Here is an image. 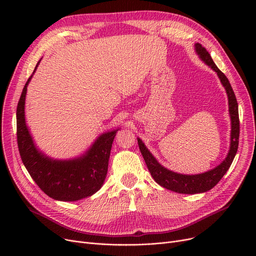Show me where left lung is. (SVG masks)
I'll list each match as a JSON object with an SVG mask.
<instances>
[{
  "label": "left lung",
  "mask_w": 256,
  "mask_h": 256,
  "mask_svg": "<svg viewBox=\"0 0 256 256\" xmlns=\"http://www.w3.org/2000/svg\"><path fill=\"white\" fill-rule=\"evenodd\" d=\"M195 48L201 60H204L218 74L221 83L223 84L227 92L228 102H230V113L232 117V145L230 150L227 154V158L218 167L210 171L201 174H195V176H184V174L172 172L170 170H167L163 166H160L156 162V160L152 156V154L148 152V150L146 148L143 142L138 138V145L140 152L154 180L163 188L182 194L204 193L212 189V188L221 180L227 170L230 169L234 158V156L238 152L240 137V119L238 102L230 80H228L226 76L218 68L217 65L214 64L204 46H202L200 44H196Z\"/></svg>",
  "instance_id": "left-lung-1"
}]
</instances>
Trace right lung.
Returning <instances> with one entry per match:
<instances>
[{
	"label": "right lung",
	"instance_id": "right-lung-1",
	"mask_svg": "<svg viewBox=\"0 0 256 256\" xmlns=\"http://www.w3.org/2000/svg\"><path fill=\"white\" fill-rule=\"evenodd\" d=\"M32 74L22 89L16 109V137L22 163L40 190L52 199L76 201L91 196L100 189L104 182L117 130L104 134L92 145L86 156L76 160H54L39 152L24 121L26 86Z\"/></svg>",
	"mask_w": 256,
	"mask_h": 256
}]
</instances>
